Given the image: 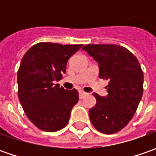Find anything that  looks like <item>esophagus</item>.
Listing matches in <instances>:
<instances>
[{
	"instance_id": "34e87169",
	"label": "esophagus",
	"mask_w": 156,
	"mask_h": 156,
	"mask_svg": "<svg viewBox=\"0 0 156 156\" xmlns=\"http://www.w3.org/2000/svg\"><path fill=\"white\" fill-rule=\"evenodd\" d=\"M85 95H87V93L86 92H84V91H81L80 90L79 91V97H80V99H82Z\"/></svg>"
}]
</instances>
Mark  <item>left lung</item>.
I'll use <instances>...</instances> for the list:
<instances>
[{
  "label": "left lung",
  "mask_w": 156,
  "mask_h": 156,
  "mask_svg": "<svg viewBox=\"0 0 156 156\" xmlns=\"http://www.w3.org/2000/svg\"><path fill=\"white\" fill-rule=\"evenodd\" d=\"M98 62L100 78L108 81V95L93 94L95 106L89 118L98 131L110 135L131 121L143 94V72L138 59L122 46L88 44L82 48Z\"/></svg>",
  "instance_id": "1"
}]
</instances>
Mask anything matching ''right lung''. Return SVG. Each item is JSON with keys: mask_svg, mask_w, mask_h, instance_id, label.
Instances as JSON below:
<instances>
[{"mask_svg": "<svg viewBox=\"0 0 156 156\" xmlns=\"http://www.w3.org/2000/svg\"><path fill=\"white\" fill-rule=\"evenodd\" d=\"M82 44L39 42L21 59L17 73L18 97L27 117L41 130L55 132L69 121L78 91L66 90L55 81L66 73L67 62Z\"/></svg>", "mask_w": 156, "mask_h": 156, "instance_id": "1", "label": "right lung"}]
</instances>
